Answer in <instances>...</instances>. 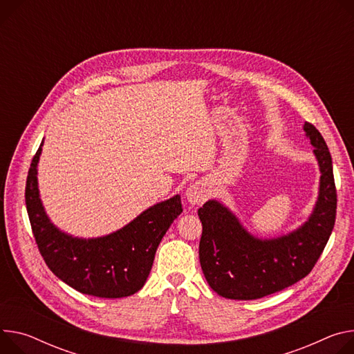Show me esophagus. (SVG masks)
Returning <instances> with one entry per match:
<instances>
[{
    "label": "esophagus",
    "mask_w": 354,
    "mask_h": 354,
    "mask_svg": "<svg viewBox=\"0 0 354 354\" xmlns=\"http://www.w3.org/2000/svg\"><path fill=\"white\" fill-rule=\"evenodd\" d=\"M210 195V189L209 185L203 180H198L194 185H190L186 190V198L189 203L192 205H202L207 201Z\"/></svg>",
    "instance_id": "1"
}]
</instances>
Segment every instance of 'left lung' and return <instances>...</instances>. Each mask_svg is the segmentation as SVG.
I'll return each mask as SVG.
<instances>
[{
	"mask_svg": "<svg viewBox=\"0 0 354 354\" xmlns=\"http://www.w3.org/2000/svg\"><path fill=\"white\" fill-rule=\"evenodd\" d=\"M304 131L317 160L320 179L315 207L297 230L260 239L244 229L237 216L216 199L198 210L202 221L199 259L210 288L227 299H259L305 278L322 254L335 226L336 187L332 156L316 128Z\"/></svg>",
	"mask_w": 354,
	"mask_h": 354,
	"instance_id": "1",
	"label": "left lung"
}]
</instances>
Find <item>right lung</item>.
<instances>
[{"instance_id":"obj_1","label":"right lung","mask_w":354,"mask_h":354,"mask_svg":"<svg viewBox=\"0 0 354 354\" xmlns=\"http://www.w3.org/2000/svg\"><path fill=\"white\" fill-rule=\"evenodd\" d=\"M41 142L28 171L25 203L32 233L49 270L76 291L99 298L130 297L144 286L156 248L182 213L180 196L159 202L117 232L103 237H73L50 221L41 201Z\"/></svg>"}]
</instances>
